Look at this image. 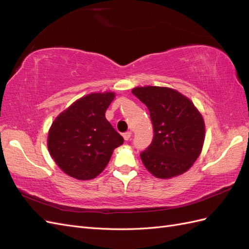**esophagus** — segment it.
Here are the masks:
<instances>
[{"mask_svg":"<svg viewBox=\"0 0 249 249\" xmlns=\"http://www.w3.org/2000/svg\"><path fill=\"white\" fill-rule=\"evenodd\" d=\"M123 136H124V140H130V138H131V136H132V132H131V131L125 132V133L123 134Z\"/></svg>","mask_w":249,"mask_h":249,"instance_id":"34e87169","label":"esophagus"}]
</instances>
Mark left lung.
Instances as JSON below:
<instances>
[{"instance_id":"8db88e82","label":"left lung","mask_w":249,"mask_h":249,"mask_svg":"<svg viewBox=\"0 0 249 249\" xmlns=\"http://www.w3.org/2000/svg\"><path fill=\"white\" fill-rule=\"evenodd\" d=\"M145 105L154 126L150 145L140 154L153 176L170 178L189 169L205 141V122L194 104L177 90L145 86L132 90Z\"/></svg>"}]
</instances>
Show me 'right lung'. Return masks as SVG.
<instances>
[{
    "instance_id": "1",
    "label": "right lung",
    "mask_w": 249,
    "mask_h": 249,
    "mask_svg": "<svg viewBox=\"0 0 249 249\" xmlns=\"http://www.w3.org/2000/svg\"><path fill=\"white\" fill-rule=\"evenodd\" d=\"M114 97L111 91L87 94L53 122L48 148L66 175L80 180L96 178L107 166L113 150L124 143L105 116Z\"/></svg>"
}]
</instances>
